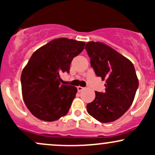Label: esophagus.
<instances>
[{"mask_svg": "<svg viewBox=\"0 0 155 155\" xmlns=\"http://www.w3.org/2000/svg\"><path fill=\"white\" fill-rule=\"evenodd\" d=\"M83 90H84V87H81V86L77 87V90H78V91H79V92L82 91Z\"/></svg>", "mask_w": 155, "mask_h": 155, "instance_id": "1", "label": "esophagus"}]
</instances>
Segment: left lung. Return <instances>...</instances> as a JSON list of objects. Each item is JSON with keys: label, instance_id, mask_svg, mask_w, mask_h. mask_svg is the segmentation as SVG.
Masks as SVG:
<instances>
[{"label": "left lung", "instance_id": "left-lung-1", "mask_svg": "<svg viewBox=\"0 0 155 155\" xmlns=\"http://www.w3.org/2000/svg\"><path fill=\"white\" fill-rule=\"evenodd\" d=\"M85 49L95 74L106 83L104 92H95V100L87 105V111L99 122H114L128 110L134 100L138 87L134 65L101 42H88Z\"/></svg>", "mask_w": 155, "mask_h": 155}]
</instances>
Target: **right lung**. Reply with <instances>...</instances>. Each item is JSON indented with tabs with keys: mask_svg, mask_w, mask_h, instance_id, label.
I'll use <instances>...</instances> for the list:
<instances>
[{
	"mask_svg": "<svg viewBox=\"0 0 155 155\" xmlns=\"http://www.w3.org/2000/svg\"><path fill=\"white\" fill-rule=\"evenodd\" d=\"M82 41L57 38L32 54L21 75L23 100L33 116L52 122L67 114L77 89L60 84V73L70 71L74 58L84 48Z\"/></svg>",
	"mask_w": 155,
	"mask_h": 155,
	"instance_id": "right-lung-1",
	"label": "right lung"
}]
</instances>
